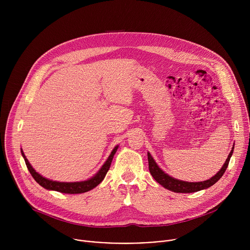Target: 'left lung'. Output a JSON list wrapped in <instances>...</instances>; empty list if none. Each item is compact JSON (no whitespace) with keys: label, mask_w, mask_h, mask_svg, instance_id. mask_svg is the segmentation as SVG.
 Here are the masks:
<instances>
[{"label":"left lung","mask_w":250,"mask_h":250,"mask_svg":"<svg viewBox=\"0 0 250 250\" xmlns=\"http://www.w3.org/2000/svg\"><path fill=\"white\" fill-rule=\"evenodd\" d=\"M233 148L234 147L231 148V151L229 152V154L225 164L221 168V170L215 176L209 178L208 180L202 181V182H186V181L175 179V178L169 176L164 171H162L161 168H159V166L156 164V162L154 161V159L152 158V156L149 152H147L148 168H149L150 174L156 180V182H158L161 186H163L167 190H170L175 193H194V192H198V191H201V190H204V189H207V188L212 186L213 184L217 183L221 179L222 176L224 175V173L226 172V170L229 166V162L232 155Z\"/></svg>","instance_id":"left-lung-1"}]
</instances>
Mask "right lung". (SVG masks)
<instances>
[{"instance_id":"right-lung-1","label":"right lung","mask_w":250,"mask_h":250,"mask_svg":"<svg viewBox=\"0 0 250 250\" xmlns=\"http://www.w3.org/2000/svg\"><path fill=\"white\" fill-rule=\"evenodd\" d=\"M118 148H119V146H117L113 149L112 153L110 154L108 159H106V161L104 163V165L101 167V169L97 172V174H95L92 178H90V179H88L86 181H81V182H57V181H52V180L46 179V178L42 177L41 174H39L32 168V166L29 164L28 160L26 159L22 149H21V155L25 161V164H26V167H27L29 173L33 177V179L44 189L57 191V192L64 193V194H81V193H85V192H88V191L94 189L104 180L106 172H108L110 169L112 160H113L114 155L117 152Z\"/></svg>"}]
</instances>
